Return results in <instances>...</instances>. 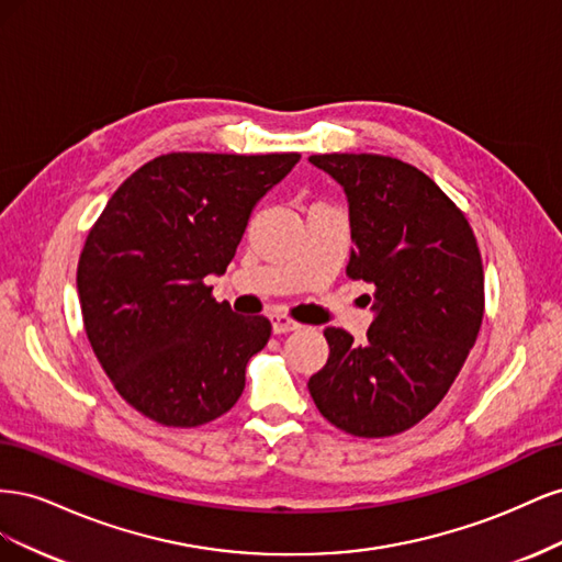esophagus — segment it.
Listing matches in <instances>:
<instances>
[{
	"label": "esophagus",
	"instance_id": "1",
	"mask_svg": "<svg viewBox=\"0 0 562 562\" xmlns=\"http://www.w3.org/2000/svg\"><path fill=\"white\" fill-rule=\"evenodd\" d=\"M269 321H271V328H274V333H277V335L293 333V330H297V328H300V323L291 321V318L283 316V314H271V316H269Z\"/></svg>",
	"mask_w": 562,
	"mask_h": 562
}]
</instances>
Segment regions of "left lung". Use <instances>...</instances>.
<instances>
[{
  "instance_id": "1",
  "label": "left lung",
  "mask_w": 562,
  "mask_h": 562,
  "mask_svg": "<svg viewBox=\"0 0 562 562\" xmlns=\"http://www.w3.org/2000/svg\"><path fill=\"white\" fill-rule=\"evenodd\" d=\"M349 203L347 277L375 288L366 345L326 328L310 394L361 438L415 427L443 401L483 323V262L464 213L415 166L382 155H314ZM370 302V297H368Z\"/></svg>"
}]
</instances>
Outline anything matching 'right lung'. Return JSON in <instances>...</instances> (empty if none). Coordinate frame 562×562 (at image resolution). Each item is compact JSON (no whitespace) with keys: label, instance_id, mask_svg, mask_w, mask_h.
I'll list each match as a JSON object with an SVG mask.
<instances>
[{"label":"right lung","instance_id":"right-lung-1","mask_svg":"<svg viewBox=\"0 0 562 562\" xmlns=\"http://www.w3.org/2000/svg\"><path fill=\"white\" fill-rule=\"evenodd\" d=\"M300 161L173 151L112 194L83 244L77 291L93 353L122 398L164 427L225 415L271 335L203 279L225 274L252 209Z\"/></svg>","mask_w":562,"mask_h":562}]
</instances>
